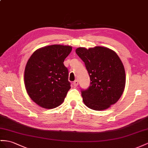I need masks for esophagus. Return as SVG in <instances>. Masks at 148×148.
I'll return each mask as SVG.
<instances>
[{
  "instance_id": "obj_1",
  "label": "esophagus",
  "mask_w": 148,
  "mask_h": 148,
  "mask_svg": "<svg viewBox=\"0 0 148 148\" xmlns=\"http://www.w3.org/2000/svg\"><path fill=\"white\" fill-rule=\"evenodd\" d=\"M73 86H78V84H79V81H77V80H75V81H74V82H73Z\"/></svg>"
}]
</instances>
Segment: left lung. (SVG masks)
Listing matches in <instances>:
<instances>
[{"label": "left lung", "instance_id": "1", "mask_svg": "<svg viewBox=\"0 0 148 148\" xmlns=\"http://www.w3.org/2000/svg\"><path fill=\"white\" fill-rule=\"evenodd\" d=\"M75 52L84 62L90 77V86L81 90L83 102L96 111L106 109L122 96L126 84L123 64L111 49L96 46L76 49Z\"/></svg>", "mask_w": 148, "mask_h": 148}]
</instances>
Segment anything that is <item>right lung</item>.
<instances>
[{"label":"right lung","mask_w":148,"mask_h":148,"mask_svg":"<svg viewBox=\"0 0 148 148\" xmlns=\"http://www.w3.org/2000/svg\"><path fill=\"white\" fill-rule=\"evenodd\" d=\"M71 51L69 45H48L37 49L29 59L24 71L25 89L40 107L53 109L64 101L71 83L63 62Z\"/></svg>","instance_id":"obj_1"}]
</instances>
